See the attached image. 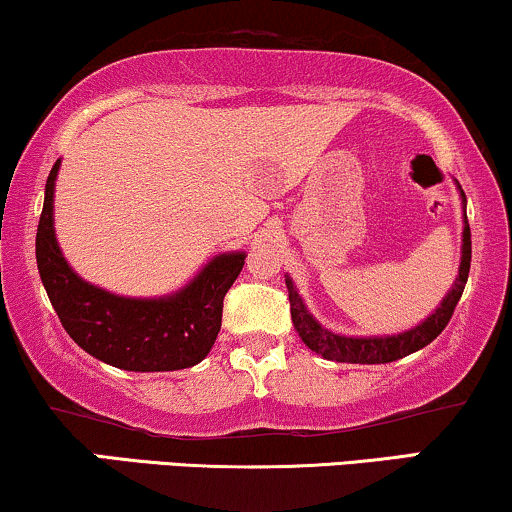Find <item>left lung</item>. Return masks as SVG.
I'll use <instances>...</instances> for the list:
<instances>
[{
  "label": "left lung",
  "mask_w": 512,
  "mask_h": 512,
  "mask_svg": "<svg viewBox=\"0 0 512 512\" xmlns=\"http://www.w3.org/2000/svg\"><path fill=\"white\" fill-rule=\"evenodd\" d=\"M463 194V189H460ZM465 199V194H463ZM470 261H472V239H470V225L468 218H465L463 227V258H460V268L456 285L446 299L441 301V306L434 311L425 323L413 327V330L394 334V337H344V334L327 332L323 325H318L313 320V315L306 311L304 301H301L299 292H296L292 280L287 277V289H289V306H292V323L299 332L301 342H304L308 349L320 353V356L327 358V361L337 363H391L399 361V358L408 356V353L420 351L422 346H427L434 339L439 337L441 330L449 325L453 311H456L460 296H463L465 282H468L470 275Z\"/></svg>",
  "instance_id": "8db88e82"
}]
</instances>
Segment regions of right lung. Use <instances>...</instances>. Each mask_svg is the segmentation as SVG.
<instances>
[{"instance_id":"obj_1","label":"right lung","mask_w":512,"mask_h":512,"mask_svg":"<svg viewBox=\"0 0 512 512\" xmlns=\"http://www.w3.org/2000/svg\"><path fill=\"white\" fill-rule=\"evenodd\" d=\"M54 163L44 187L35 256L63 330L90 356L121 370L163 372L204 361L223 323V299L246 254L213 258L185 289L166 299H125L82 282L68 268L54 237Z\"/></svg>"}]
</instances>
